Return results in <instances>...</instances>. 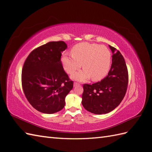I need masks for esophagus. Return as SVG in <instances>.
Segmentation results:
<instances>
[{"instance_id":"esophagus-1","label":"esophagus","mask_w":152,"mask_h":152,"mask_svg":"<svg viewBox=\"0 0 152 152\" xmlns=\"http://www.w3.org/2000/svg\"><path fill=\"white\" fill-rule=\"evenodd\" d=\"M79 85H80V84L77 83V82H74V84H73V86H74V87L78 86H79Z\"/></svg>"}]
</instances>
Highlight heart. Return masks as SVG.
<instances>
[{
	"mask_svg": "<svg viewBox=\"0 0 152 152\" xmlns=\"http://www.w3.org/2000/svg\"><path fill=\"white\" fill-rule=\"evenodd\" d=\"M72 55L64 54L61 63L65 70L71 74L82 66L84 69L73 74V79L86 81L102 80L107 76L111 64V53L104 45L82 42L71 50Z\"/></svg>",
	"mask_w": 152,
	"mask_h": 152,
	"instance_id": "b5f03b06",
	"label": "heart"
}]
</instances>
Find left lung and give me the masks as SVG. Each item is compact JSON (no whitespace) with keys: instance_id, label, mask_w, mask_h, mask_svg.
I'll use <instances>...</instances> for the list:
<instances>
[{"instance_id":"1","label":"left lung","mask_w":152,"mask_h":152,"mask_svg":"<svg viewBox=\"0 0 152 152\" xmlns=\"http://www.w3.org/2000/svg\"><path fill=\"white\" fill-rule=\"evenodd\" d=\"M112 51V63L108 75L100 82L83 85L82 104L87 111L94 114L112 112L121 103L126 93L128 71L119 50L109 45Z\"/></svg>"}]
</instances>
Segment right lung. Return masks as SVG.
<instances>
[{
	"instance_id": "obj_1",
	"label": "right lung",
	"mask_w": 152,
	"mask_h": 152,
	"mask_svg": "<svg viewBox=\"0 0 152 152\" xmlns=\"http://www.w3.org/2000/svg\"><path fill=\"white\" fill-rule=\"evenodd\" d=\"M67 48L63 41L49 42L35 49L24 63L21 73L23 90L35 109L51 114L61 110L73 82L64 70L61 52Z\"/></svg>"
}]
</instances>
